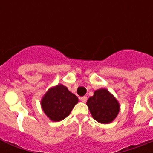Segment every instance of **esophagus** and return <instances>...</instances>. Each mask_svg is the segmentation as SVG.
I'll list each match as a JSON object with an SVG mask.
<instances>
[{"instance_id":"esophagus-1","label":"esophagus","mask_w":153,"mask_h":153,"mask_svg":"<svg viewBox=\"0 0 153 153\" xmlns=\"http://www.w3.org/2000/svg\"><path fill=\"white\" fill-rule=\"evenodd\" d=\"M80 100L82 101V102H86V100H87V97H80Z\"/></svg>"}]
</instances>
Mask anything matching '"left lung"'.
<instances>
[{"label": "left lung", "mask_w": 153, "mask_h": 153, "mask_svg": "<svg viewBox=\"0 0 153 153\" xmlns=\"http://www.w3.org/2000/svg\"><path fill=\"white\" fill-rule=\"evenodd\" d=\"M92 117L100 123H111L118 115L120 104L117 99L106 89L94 92L86 102Z\"/></svg>", "instance_id": "1"}]
</instances>
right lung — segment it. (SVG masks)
<instances>
[{"label": "right lung", "instance_id": "add662e5", "mask_svg": "<svg viewBox=\"0 0 153 153\" xmlns=\"http://www.w3.org/2000/svg\"><path fill=\"white\" fill-rule=\"evenodd\" d=\"M78 98L61 84L50 89L41 100L42 109L50 120L58 122L68 117Z\"/></svg>", "mask_w": 153, "mask_h": 153}]
</instances>
